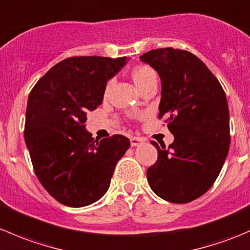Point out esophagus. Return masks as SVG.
<instances>
[{
	"label": "esophagus",
	"mask_w": 250,
	"mask_h": 250,
	"mask_svg": "<svg viewBox=\"0 0 250 250\" xmlns=\"http://www.w3.org/2000/svg\"><path fill=\"white\" fill-rule=\"evenodd\" d=\"M144 143V138H140V137H132L130 138V145L132 146H138L140 145V144Z\"/></svg>",
	"instance_id": "esophagus-1"
}]
</instances>
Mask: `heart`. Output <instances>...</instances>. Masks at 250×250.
I'll use <instances>...</instances> for the list:
<instances>
[{
  "mask_svg": "<svg viewBox=\"0 0 250 250\" xmlns=\"http://www.w3.org/2000/svg\"><path fill=\"white\" fill-rule=\"evenodd\" d=\"M132 77L134 83L137 84L138 88H141L146 82H148L152 78H157L155 70L151 69L150 66H138L133 70Z\"/></svg>",
  "mask_w": 250,
  "mask_h": 250,
  "instance_id": "b5f03b06",
  "label": "heart"
}]
</instances>
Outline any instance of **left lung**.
Here are the masks:
<instances>
[{
    "label": "left lung",
    "mask_w": 250,
    "mask_h": 250,
    "mask_svg": "<svg viewBox=\"0 0 250 250\" xmlns=\"http://www.w3.org/2000/svg\"><path fill=\"white\" fill-rule=\"evenodd\" d=\"M162 83L160 113L174 141L157 148L147 169L153 192L172 203H188L204 195L218 178L230 148V115L218 78L201 59L183 49L160 48L140 57Z\"/></svg>",
    "instance_id": "1"
}]
</instances>
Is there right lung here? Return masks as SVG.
Instances as JSON below:
<instances>
[{
  "mask_svg": "<svg viewBox=\"0 0 250 250\" xmlns=\"http://www.w3.org/2000/svg\"><path fill=\"white\" fill-rule=\"evenodd\" d=\"M127 57H72L58 62L30 92L24 138L37 179L67 207L89 206L105 195L129 139L98 140L85 130L87 113L102 105L106 83Z\"/></svg>",
  "mask_w": 250,
  "mask_h": 250,
  "instance_id": "obj_1",
  "label": "right lung"
}]
</instances>
